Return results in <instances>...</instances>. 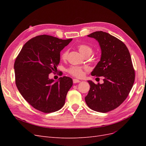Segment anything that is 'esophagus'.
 <instances>
[{"instance_id": "1", "label": "esophagus", "mask_w": 146, "mask_h": 146, "mask_svg": "<svg viewBox=\"0 0 146 146\" xmlns=\"http://www.w3.org/2000/svg\"><path fill=\"white\" fill-rule=\"evenodd\" d=\"M79 82H80V81L78 80V79H76V78L73 79V83H79Z\"/></svg>"}]
</instances>
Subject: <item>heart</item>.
Wrapping results in <instances>:
<instances>
[{"label":"heart","instance_id":"b5f03b06","mask_svg":"<svg viewBox=\"0 0 146 146\" xmlns=\"http://www.w3.org/2000/svg\"><path fill=\"white\" fill-rule=\"evenodd\" d=\"M78 50L79 52L82 55H85L88 54H91L92 53V48L86 44H80L78 46ZM68 54V50H64L62 53H61V57L63 60H65L67 58ZM68 72L72 76L76 77L78 78H81L84 75V69L79 67V66H71L68 69Z\"/></svg>","mask_w":146,"mask_h":146}]
</instances>
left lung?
<instances>
[{
	"instance_id": "left-lung-1",
	"label": "left lung",
	"mask_w": 146,
	"mask_h": 146,
	"mask_svg": "<svg viewBox=\"0 0 146 146\" xmlns=\"http://www.w3.org/2000/svg\"><path fill=\"white\" fill-rule=\"evenodd\" d=\"M98 41L100 60L91 72L92 76H103L102 84L88 80L90 89L85 97L86 105L94 111L107 113L124 101L135 82V70L125 44L102 31L88 35Z\"/></svg>"
}]
</instances>
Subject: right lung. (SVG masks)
<instances>
[{
    "mask_svg": "<svg viewBox=\"0 0 146 146\" xmlns=\"http://www.w3.org/2000/svg\"><path fill=\"white\" fill-rule=\"evenodd\" d=\"M72 40L39 35L26 42L17 56L14 64L16 86L24 99L39 111L55 112L64 105L73 85L72 78L64 76L55 81L48 74L57 70L60 52Z\"/></svg>",
    "mask_w": 146,
    "mask_h": 146,
    "instance_id": "add662e5",
    "label": "right lung"
}]
</instances>
